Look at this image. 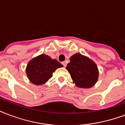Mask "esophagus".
Here are the masks:
<instances>
[{
	"instance_id": "34e87169",
	"label": "esophagus",
	"mask_w": 125,
	"mask_h": 125,
	"mask_svg": "<svg viewBox=\"0 0 125 125\" xmlns=\"http://www.w3.org/2000/svg\"><path fill=\"white\" fill-rule=\"evenodd\" d=\"M62 65H63V67H66V65H67L66 62H62Z\"/></svg>"
}]
</instances>
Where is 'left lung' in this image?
Here are the masks:
<instances>
[{
	"mask_svg": "<svg viewBox=\"0 0 125 125\" xmlns=\"http://www.w3.org/2000/svg\"><path fill=\"white\" fill-rule=\"evenodd\" d=\"M66 69L77 87L89 88L97 82L99 76L97 65L90 59L79 53L71 57L70 63Z\"/></svg>",
	"mask_w": 125,
	"mask_h": 125,
	"instance_id": "8db88e82",
	"label": "left lung"
}]
</instances>
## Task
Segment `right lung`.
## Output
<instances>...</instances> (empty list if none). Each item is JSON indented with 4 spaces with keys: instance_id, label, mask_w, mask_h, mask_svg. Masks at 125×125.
Returning a JSON list of instances; mask_svg holds the SVG:
<instances>
[{
    "instance_id": "right-lung-1",
    "label": "right lung",
    "mask_w": 125,
    "mask_h": 125,
    "mask_svg": "<svg viewBox=\"0 0 125 125\" xmlns=\"http://www.w3.org/2000/svg\"><path fill=\"white\" fill-rule=\"evenodd\" d=\"M63 67L56 60L49 56L42 54L32 59L26 67V74L29 80L36 85H42L52 76L57 68Z\"/></svg>"
}]
</instances>
